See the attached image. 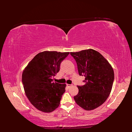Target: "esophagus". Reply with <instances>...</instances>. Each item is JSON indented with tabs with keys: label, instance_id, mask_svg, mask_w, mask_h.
I'll use <instances>...</instances> for the list:
<instances>
[{
	"label": "esophagus",
	"instance_id": "esophagus-1",
	"mask_svg": "<svg viewBox=\"0 0 132 132\" xmlns=\"http://www.w3.org/2000/svg\"><path fill=\"white\" fill-rule=\"evenodd\" d=\"M66 85H67V86L68 87H71V86H73L72 84H67Z\"/></svg>",
	"mask_w": 132,
	"mask_h": 132
}]
</instances>
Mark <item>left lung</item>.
<instances>
[{
    "label": "left lung",
    "mask_w": 132,
    "mask_h": 132,
    "mask_svg": "<svg viewBox=\"0 0 132 132\" xmlns=\"http://www.w3.org/2000/svg\"><path fill=\"white\" fill-rule=\"evenodd\" d=\"M70 55L76 62L79 75L85 77V84L77 86L79 93L74 99L85 110H93L101 105L110 94L113 70L103 56L94 50L70 52Z\"/></svg>",
    "instance_id": "obj_1"
}]
</instances>
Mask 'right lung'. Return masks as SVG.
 I'll return each mask as SVG.
<instances>
[{
	"mask_svg": "<svg viewBox=\"0 0 132 132\" xmlns=\"http://www.w3.org/2000/svg\"><path fill=\"white\" fill-rule=\"evenodd\" d=\"M69 52L44 51L29 62L22 75L24 91L33 106L44 112H51L59 106L66 84L53 82L61 63Z\"/></svg>",
	"mask_w": 132,
	"mask_h": 132,
	"instance_id": "1",
	"label": "right lung"
}]
</instances>
